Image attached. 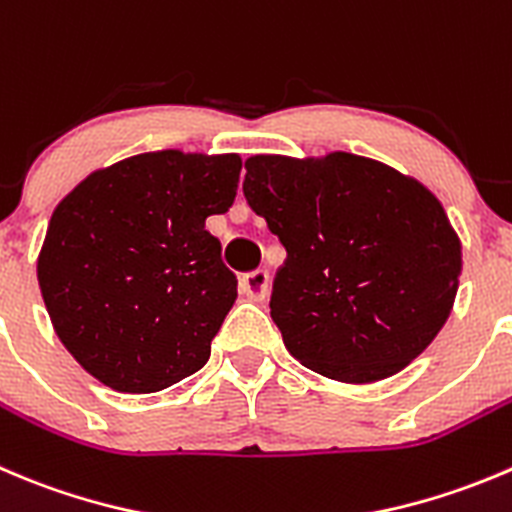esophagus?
I'll return each mask as SVG.
<instances>
[{"mask_svg": "<svg viewBox=\"0 0 512 512\" xmlns=\"http://www.w3.org/2000/svg\"><path fill=\"white\" fill-rule=\"evenodd\" d=\"M240 290H242V295L250 297V300H255V302L265 300L267 292H270V272L267 270L247 272V275L240 280Z\"/></svg>", "mask_w": 512, "mask_h": 512, "instance_id": "34e87169", "label": "esophagus"}]
</instances>
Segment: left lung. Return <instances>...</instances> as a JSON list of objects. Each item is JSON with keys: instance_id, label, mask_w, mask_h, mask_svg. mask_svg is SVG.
Masks as SVG:
<instances>
[{"instance_id": "obj_1", "label": "left lung", "mask_w": 512, "mask_h": 512, "mask_svg": "<svg viewBox=\"0 0 512 512\" xmlns=\"http://www.w3.org/2000/svg\"><path fill=\"white\" fill-rule=\"evenodd\" d=\"M242 192L287 250L270 315L295 360L375 382L413 362L448 320L460 240L413 177L350 152L255 155Z\"/></svg>"}]
</instances>
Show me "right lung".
I'll return each mask as SVG.
<instances>
[{
    "label": "right lung",
    "mask_w": 512,
    "mask_h": 512,
    "mask_svg": "<svg viewBox=\"0 0 512 512\" xmlns=\"http://www.w3.org/2000/svg\"><path fill=\"white\" fill-rule=\"evenodd\" d=\"M237 155L162 150L92 172L57 205L37 260L54 332L117 393H157L210 360L237 300L210 215L232 207Z\"/></svg>",
    "instance_id": "1"
}]
</instances>
